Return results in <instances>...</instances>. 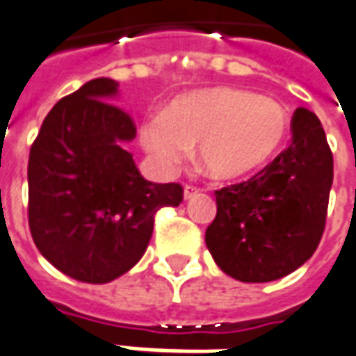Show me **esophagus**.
Returning a JSON list of instances; mask_svg holds the SVG:
<instances>
[{
    "label": "esophagus",
    "mask_w": 356,
    "mask_h": 356,
    "mask_svg": "<svg viewBox=\"0 0 356 356\" xmlns=\"http://www.w3.org/2000/svg\"><path fill=\"white\" fill-rule=\"evenodd\" d=\"M200 192H202V188H197L194 184H186V186H184V200H190V197H194L196 194H200Z\"/></svg>",
    "instance_id": "esophagus-1"
}]
</instances>
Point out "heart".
I'll list each match as a JSON object with an SVG mask.
<instances>
[{"label": "heart", "instance_id": "obj_1", "mask_svg": "<svg viewBox=\"0 0 356 356\" xmlns=\"http://www.w3.org/2000/svg\"><path fill=\"white\" fill-rule=\"evenodd\" d=\"M280 102L237 88L179 97L162 118L142 127V143L164 168L181 164L197 145V162L213 179L229 181L267 164L289 134Z\"/></svg>", "mask_w": 356, "mask_h": 356}]
</instances>
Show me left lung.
<instances>
[{
  "label": "left lung",
  "instance_id": "1",
  "mask_svg": "<svg viewBox=\"0 0 356 356\" xmlns=\"http://www.w3.org/2000/svg\"><path fill=\"white\" fill-rule=\"evenodd\" d=\"M291 143L243 183L214 190L216 216L205 243L235 280H278L314 256L325 232L334 177L332 151L317 115L297 108Z\"/></svg>",
  "mask_w": 356,
  "mask_h": 356
}]
</instances>
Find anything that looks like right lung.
Masks as SVG:
<instances>
[{"label": "right lung", "instance_id": "right-lung-1", "mask_svg": "<svg viewBox=\"0 0 356 356\" xmlns=\"http://www.w3.org/2000/svg\"><path fill=\"white\" fill-rule=\"evenodd\" d=\"M118 86L97 78L59 100L27 162L35 246L63 275L88 284L112 282L134 267L156 211L183 202L181 184L145 181L121 147L136 138V124L108 102Z\"/></svg>", "mask_w": 356, "mask_h": 356}]
</instances>
